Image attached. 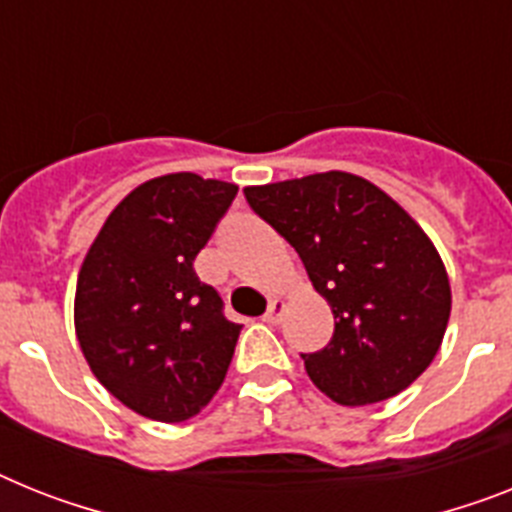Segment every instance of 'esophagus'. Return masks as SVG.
<instances>
[{
	"instance_id": "esophagus-1",
	"label": "esophagus",
	"mask_w": 512,
	"mask_h": 512,
	"mask_svg": "<svg viewBox=\"0 0 512 512\" xmlns=\"http://www.w3.org/2000/svg\"><path fill=\"white\" fill-rule=\"evenodd\" d=\"M283 312H286V302L283 299H270L268 302V309H265V322H270V325H276V322H281Z\"/></svg>"
}]
</instances>
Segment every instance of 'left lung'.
Instances as JSON below:
<instances>
[{"instance_id":"obj_1","label":"left lung","mask_w":512,"mask_h":512,"mask_svg":"<svg viewBox=\"0 0 512 512\" xmlns=\"http://www.w3.org/2000/svg\"><path fill=\"white\" fill-rule=\"evenodd\" d=\"M244 195L299 252L336 320L328 346L302 354L309 380L341 406L409 388L440 351L453 304L448 270L422 226L349 171L257 184Z\"/></svg>"}]
</instances>
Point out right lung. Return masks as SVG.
Listing matches in <instances>:
<instances>
[{
	"instance_id": "add662e5",
	"label": "right lung",
	"mask_w": 512,
	"mask_h": 512,
	"mask_svg": "<svg viewBox=\"0 0 512 512\" xmlns=\"http://www.w3.org/2000/svg\"><path fill=\"white\" fill-rule=\"evenodd\" d=\"M236 184L192 171L156 176L124 197L90 244L75 289V333L90 372L156 422L205 409L229 372L242 325L195 276L197 252Z\"/></svg>"
}]
</instances>
